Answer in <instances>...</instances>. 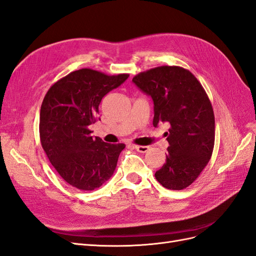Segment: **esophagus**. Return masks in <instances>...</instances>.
<instances>
[{
	"label": "esophagus",
	"instance_id": "1",
	"mask_svg": "<svg viewBox=\"0 0 256 256\" xmlns=\"http://www.w3.org/2000/svg\"><path fill=\"white\" fill-rule=\"evenodd\" d=\"M134 148L138 151V152H142V153H146L148 150H149V147L148 146H138V144H135Z\"/></svg>",
	"mask_w": 256,
	"mask_h": 256
}]
</instances>
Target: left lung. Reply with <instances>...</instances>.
<instances>
[{
  "label": "left lung",
  "mask_w": 256,
  "mask_h": 256,
  "mask_svg": "<svg viewBox=\"0 0 256 256\" xmlns=\"http://www.w3.org/2000/svg\"><path fill=\"white\" fill-rule=\"evenodd\" d=\"M133 82L153 100V126H170L164 134L168 154L156 178L166 188L184 190L198 178L212 156L214 114L207 93L191 72L174 65L142 72Z\"/></svg>",
  "instance_id": "obj_1"
}]
</instances>
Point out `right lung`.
<instances>
[{
    "mask_svg": "<svg viewBox=\"0 0 256 256\" xmlns=\"http://www.w3.org/2000/svg\"><path fill=\"white\" fill-rule=\"evenodd\" d=\"M128 76L80 68L47 91L40 114V144L50 163L70 186L92 191L112 176L126 144L94 138L89 126L100 120L102 98Z\"/></svg>",
    "mask_w": 256,
    "mask_h": 256,
    "instance_id": "add662e5",
    "label": "right lung"
}]
</instances>
